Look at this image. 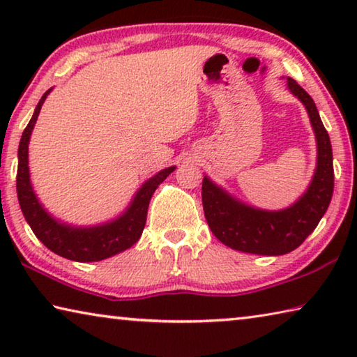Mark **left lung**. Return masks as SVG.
<instances>
[{
    "label": "left lung",
    "mask_w": 357,
    "mask_h": 357,
    "mask_svg": "<svg viewBox=\"0 0 357 357\" xmlns=\"http://www.w3.org/2000/svg\"><path fill=\"white\" fill-rule=\"evenodd\" d=\"M288 89L309 113L317 137V170L309 189L298 202L282 211H263L233 198L203 178L202 198L204 217L214 236L234 250L255 255H285L304 243L324 215L334 192V167L332 146L313 99L298 82L288 78Z\"/></svg>",
    "instance_id": "1"
}]
</instances>
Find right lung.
Instances as JSON below:
<instances>
[{"label":"right lung","instance_id":"add662e5","mask_svg":"<svg viewBox=\"0 0 357 357\" xmlns=\"http://www.w3.org/2000/svg\"><path fill=\"white\" fill-rule=\"evenodd\" d=\"M52 89L42 96L38 107H36L33 118L23 130L22 140L19 144V168H17V197L25 215L28 225L31 227L42 244L47 249L55 252L56 255L72 259V261H100L108 257L116 255L129 247L134 245L140 239L144 223H146L149 200L157 187L164 179L174 172L176 167H168L149 178L138 192L129 208L123 214L112 222L102 223L98 227H70L61 223L47 213L39 203L38 197L33 190L29 181L28 167V144L33 128L38 121L40 107Z\"/></svg>","mask_w":357,"mask_h":357}]
</instances>
